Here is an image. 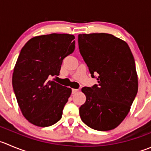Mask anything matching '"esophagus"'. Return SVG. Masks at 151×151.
Returning <instances> with one entry per match:
<instances>
[{"label": "esophagus", "instance_id": "1", "mask_svg": "<svg viewBox=\"0 0 151 151\" xmlns=\"http://www.w3.org/2000/svg\"><path fill=\"white\" fill-rule=\"evenodd\" d=\"M78 91H79V89H74V88L72 89V93H73V94H74V93H76L77 92H78Z\"/></svg>", "mask_w": 151, "mask_h": 151}]
</instances>
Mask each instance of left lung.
<instances>
[{
  "label": "left lung",
  "mask_w": 151,
  "mask_h": 151,
  "mask_svg": "<svg viewBox=\"0 0 151 151\" xmlns=\"http://www.w3.org/2000/svg\"><path fill=\"white\" fill-rule=\"evenodd\" d=\"M80 52L98 84L83 87L82 121L92 129H114L128 115L138 91L135 60L126 42L106 33L78 35Z\"/></svg>",
  "instance_id": "left-lung-1"
}]
</instances>
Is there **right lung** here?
Instances as JSON below:
<instances>
[{
	"instance_id": "right-lung-1",
	"label": "right lung",
	"mask_w": 151,
	"mask_h": 151,
	"mask_svg": "<svg viewBox=\"0 0 151 151\" xmlns=\"http://www.w3.org/2000/svg\"><path fill=\"white\" fill-rule=\"evenodd\" d=\"M75 38L50 34L30 39L22 48L12 75V86L24 117L33 125L48 127L62 117L71 89L52 81L63 60L73 53Z\"/></svg>"
}]
</instances>
